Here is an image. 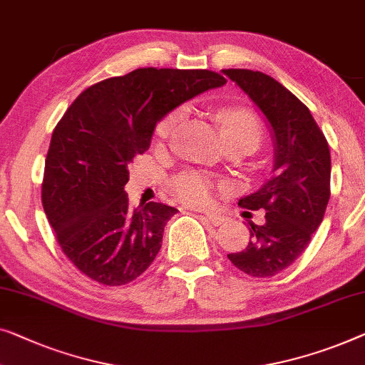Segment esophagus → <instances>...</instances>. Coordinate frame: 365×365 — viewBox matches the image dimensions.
<instances>
[{
    "instance_id": "1",
    "label": "esophagus",
    "mask_w": 365,
    "mask_h": 365,
    "mask_svg": "<svg viewBox=\"0 0 365 365\" xmlns=\"http://www.w3.org/2000/svg\"><path fill=\"white\" fill-rule=\"evenodd\" d=\"M202 219L207 222V224H210V225H220L222 222H224V217H222V215H219V214H215V212H205L204 215H202Z\"/></svg>"
}]
</instances>
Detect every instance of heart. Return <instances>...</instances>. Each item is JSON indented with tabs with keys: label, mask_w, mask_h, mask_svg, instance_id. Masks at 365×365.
<instances>
[{
	"label": "heart",
	"mask_w": 365,
	"mask_h": 365,
	"mask_svg": "<svg viewBox=\"0 0 365 365\" xmlns=\"http://www.w3.org/2000/svg\"><path fill=\"white\" fill-rule=\"evenodd\" d=\"M184 115V108H176L165 115L156 125V136L163 141L171 140L176 133L179 121ZM220 130L227 140H244L258 146L262 140L260 121L250 110L234 107L227 108L219 117ZM210 189H212V179L197 171H187L176 176L171 181V191L182 202L191 205H204L210 199Z\"/></svg>",
	"instance_id": "b5f03b06"
}]
</instances>
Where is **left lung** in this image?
Returning <instances> with one entry per match:
<instances>
[{"label":"left lung","instance_id":"8db88e82","mask_svg":"<svg viewBox=\"0 0 365 365\" xmlns=\"http://www.w3.org/2000/svg\"><path fill=\"white\" fill-rule=\"evenodd\" d=\"M272 126V178L239 200L265 210V224L250 222V242L229 260L250 277L268 278L288 268L309 245L331 197V153L309 108L273 77L248 68H224Z\"/></svg>","mask_w":365,"mask_h":365}]
</instances>
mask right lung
Wrapping results in <instances>:
<instances>
[{"label": "right lung", "mask_w": 365, "mask_h": 365, "mask_svg": "<svg viewBox=\"0 0 365 365\" xmlns=\"http://www.w3.org/2000/svg\"><path fill=\"white\" fill-rule=\"evenodd\" d=\"M227 81L217 72L145 67L83 91L52 133L42 207L64 255L93 282L120 287L155 260L166 222L161 202L131 209L130 163L150 148L158 121Z\"/></svg>", "instance_id": "1"}]
</instances>
